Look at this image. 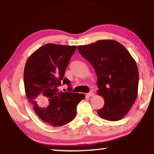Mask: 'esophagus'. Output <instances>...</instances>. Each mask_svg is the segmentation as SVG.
Segmentation results:
<instances>
[{
    "instance_id": "esophagus-1",
    "label": "esophagus",
    "mask_w": 154,
    "mask_h": 154,
    "mask_svg": "<svg viewBox=\"0 0 154 154\" xmlns=\"http://www.w3.org/2000/svg\"><path fill=\"white\" fill-rule=\"evenodd\" d=\"M88 96H89V97H94L95 96V94L93 92H89V93L88 94Z\"/></svg>"
}]
</instances>
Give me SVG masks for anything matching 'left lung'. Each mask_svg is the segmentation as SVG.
<instances>
[{
	"label": "left lung",
	"mask_w": 154,
	"mask_h": 154,
	"mask_svg": "<svg viewBox=\"0 0 154 154\" xmlns=\"http://www.w3.org/2000/svg\"><path fill=\"white\" fill-rule=\"evenodd\" d=\"M77 50L97 75V93L104 100L97 114L110 121L122 119L137 97L139 72L135 60L122 44L113 40L79 46Z\"/></svg>",
	"instance_id": "1"
}]
</instances>
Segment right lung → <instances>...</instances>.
Wrapping results in <instances>:
<instances>
[{
	"label": "right lung",
	"instance_id": "1",
	"mask_svg": "<svg viewBox=\"0 0 154 154\" xmlns=\"http://www.w3.org/2000/svg\"><path fill=\"white\" fill-rule=\"evenodd\" d=\"M76 46L46 44L33 52L24 69L27 98L40 118L53 127L69 123L76 116V108L83 94L60 91L61 84L70 87L65 76L66 68Z\"/></svg>",
	"mask_w": 154,
	"mask_h": 154
}]
</instances>
